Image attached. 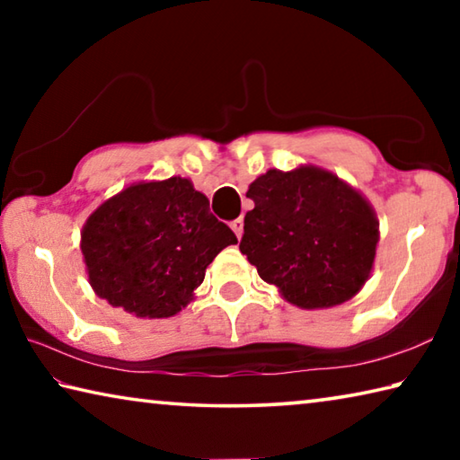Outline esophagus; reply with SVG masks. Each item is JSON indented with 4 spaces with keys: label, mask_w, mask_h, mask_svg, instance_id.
<instances>
[{
    "label": "esophagus",
    "mask_w": 460,
    "mask_h": 460,
    "mask_svg": "<svg viewBox=\"0 0 460 460\" xmlns=\"http://www.w3.org/2000/svg\"><path fill=\"white\" fill-rule=\"evenodd\" d=\"M231 229L237 235V239H241V235H243V217H237L235 221H231Z\"/></svg>",
    "instance_id": "esophagus-1"
}]
</instances>
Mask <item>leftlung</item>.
Segmentation results:
<instances>
[{"label":"left lung","instance_id":"obj_1","mask_svg":"<svg viewBox=\"0 0 460 460\" xmlns=\"http://www.w3.org/2000/svg\"><path fill=\"white\" fill-rule=\"evenodd\" d=\"M239 249L298 308L351 300L369 279L379 221L369 200L316 166L268 170L249 184Z\"/></svg>","mask_w":460,"mask_h":460}]
</instances>
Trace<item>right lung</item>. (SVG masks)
Masks as SVG:
<instances>
[{
    "mask_svg": "<svg viewBox=\"0 0 460 460\" xmlns=\"http://www.w3.org/2000/svg\"><path fill=\"white\" fill-rule=\"evenodd\" d=\"M233 243L235 233L181 176L128 186L99 205L81 231L93 290L139 318L181 313L208 263Z\"/></svg>",
    "mask_w": 460,
    "mask_h": 460,
    "instance_id": "1",
    "label": "right lung"
}]
</instances>
